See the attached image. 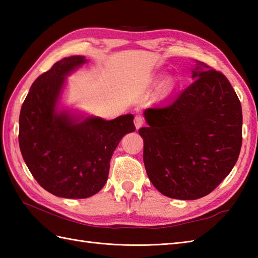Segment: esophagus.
Here are the masks:
<instances>
[{
    "label": "esophagus",
    "instance_id": "34e87169",
    "mask_svg": "<svg viewBox=\"0 0 258 258\" xmlns=\"http://www.w3.org/2000/svg\"><path fill=\"white\" fill-rule=\"evenodd\" d=\"M134 124H135L136 130H139L145 124V120H144L143 117L139 116V115H138V116H135V118H134Z\"/></svg>",
    "mask_w": 258,
    "mask_h": 258
}]
</instances>
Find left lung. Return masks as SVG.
I'll use <instances>...</instances> for the list:
<instances>
[{"instance_id":"1","label":"left lung","mask_w":258,"mask_h":258,"mask_svg":"<svg viewBox=\"0 0 258 258\" xmlns=\"http://www.w3.org/2000/svg\"><path fill=\"white\" fill-rule=\"evenodd\" d=\"M193 83L167 105L146 108L143 160L163 195L197 200L231 173L242 147V106L226 76L196 61Z\"/></svg>"}]
</instances>
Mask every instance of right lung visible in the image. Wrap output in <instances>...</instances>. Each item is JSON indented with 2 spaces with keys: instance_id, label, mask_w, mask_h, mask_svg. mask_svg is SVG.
<instances>
[{
  "instance_id": "1",
  "label": "right lung",
  "mask_w": 258,
  "mask_h": 258,
  "mask_svg": "<svg viewBox=\"0 0 258 258\" xmlns=\"http://www.w3.org/2000/svg\"><path fill=\"white\" fill-rule=\"evenodd\" d=\"M85 62L84 56L65 57L41 74L20 113L19 144L26 166L43 188L64 199H86L100 191L113 152L125 134L135 131L132 114L81 120L56 111L65 76Z\"/></svg>"
}]
</instances>
